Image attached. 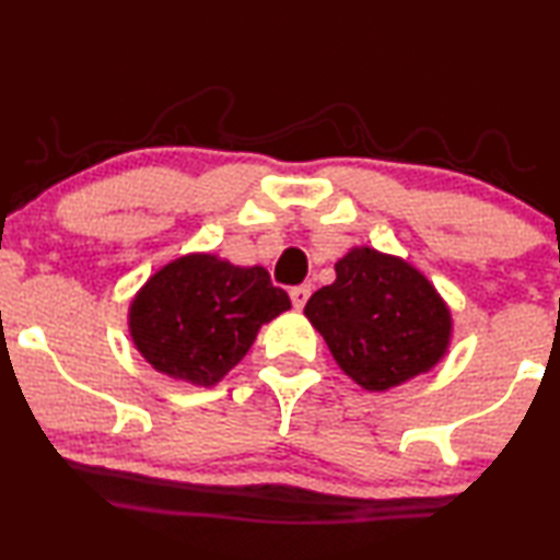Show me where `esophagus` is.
<instances>
[{"instance_id": "34e87169", "label": "esophagus", "mask_w": 560, "mask_h": 560, "mask_svg": "<svg viewBox=\"0 0 560 560\" xmlns=\"http://www.w3.org/2000/svg\"><path fill=\"white\" fill-rule=\"evenodd\" d=\"M289 296H291V303L296 308H303L306 306V301H308V296H311V287L308 283H301V287H293L291 291H289Z\"/></svg>"}]
</instances>
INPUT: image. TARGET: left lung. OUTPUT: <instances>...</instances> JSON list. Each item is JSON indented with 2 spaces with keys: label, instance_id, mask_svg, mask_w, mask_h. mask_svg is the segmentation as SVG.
<instances>
[{
  "label": "left lung",
  "instance_id": "8db88e82",
  "mask_svg": "<svg viewBox=\"0 0 560 560\" xmlns=\"http://www.w3.org/2000/svg\"><path fill=\"white\" fill-rule=\"evenodd\" d=\"M303 314L324 336L340 371L383 393L428 373L447 353L452 316L410 264L363 246L336 264V281Z\"/></svg>",
  "mask_w": 560,
  "mask_h": 560
}]
</instances>
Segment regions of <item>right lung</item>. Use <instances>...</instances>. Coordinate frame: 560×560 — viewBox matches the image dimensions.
<instances>
[{"label": "right lung", "mask_w": 560, "mask_h": 560, "mask_svg": "<svg viewBox=\"0 0 560 560\" xmlns=\"http://www.w3.org/2000/svg\"><path fill=\"white\" fill-rule=\"evenodd\" d=\"M291 308L261 267L189 254L150 277L130 303V336L155 371L214 385L252 348L259 328Z\"/></svg>", "instance_id": "right-lung-1"}]
</instances>
